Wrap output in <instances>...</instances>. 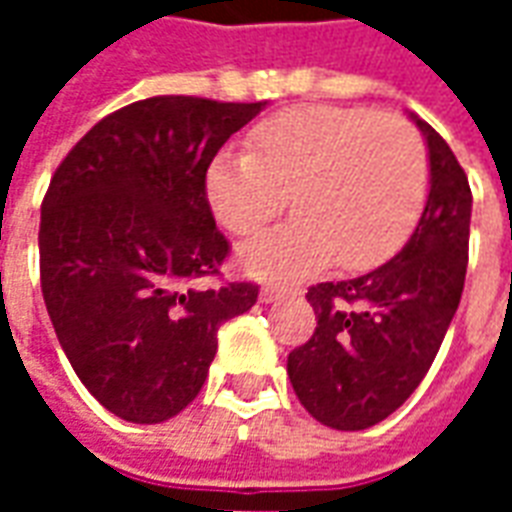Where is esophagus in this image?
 Wrapping results in <instances>:
<instances>
[{"label":"esophagus","instance_id":"esophagus-1","mask_svg":"<svg viewBox=\"0 0 512 512\" xmlns=\"http://www.w3.org/2000/svg\"><path fill=\"white\" fill-rule=\"evenodd\" d=\"M290 290L285 288V285H266V288L260 290V301H266V304H271V301H279L288 296Z\"/></svg>","mask_w":512,"mask_h":512}]
</instances>
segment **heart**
Here are the masks:
<instances>
[{"label":"heart","mask_w":512,"mask_h":512,"mask_svg":"<svg viewBox=\"0 0 512 512\" xmlns=\"http://www.w3.org/2000/svg\"><path fill=\"white\" fill-rule=\"evenodd\" d=\"M428 147L400 115L299 106L249 134V153H222L208 169L213 216L255 235L279 213L299 216L241 249L263 279H296L337 260L365 271L395 255L428 200Z\"/></svg>","instance_id":"1"}]
</instances>
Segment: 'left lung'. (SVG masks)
Masks as SVG:
<instances>
[{"instance_id": "1", "label": "left lung", "mask_w": 512, "mask_h": 512, "mask_svg": "<svg viewBox=\"0 0 512 512\" xmlns=\"http://www.w3.org/2000/svg\"><path fill=\"white\" fill-rule=\"evenodd\" d=\"M414 123L430 158L417 230L376 271L307 290L318 326L290 351L288 376L301 406L326 428H373L403 406L461 304L472 189L450 145L425 120Z\"/></svg>"}]
</instances>
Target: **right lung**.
<instances>
[{"mask_svg":"<svg viewBox=\"0 0 512 512\" xmlns=\"http://www.w3.org/2000/svg\"><path fill=\"white\" fill-rule=\"evenodd\" d=\"M266 101L156 95L98 120L40 208V288L68 362L115 417L156 425L200 395L224 321L255 282H222L230 241L205 175Z\"/></svg>","mask_w":512,"mask_h":512,"instance_id":"1","label":"right lung"}]
</instances>
